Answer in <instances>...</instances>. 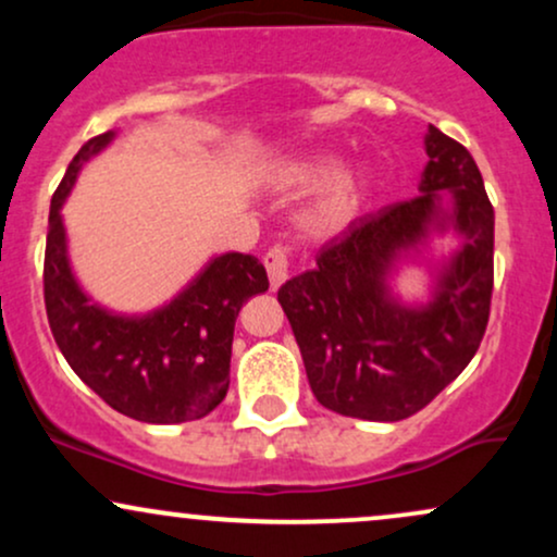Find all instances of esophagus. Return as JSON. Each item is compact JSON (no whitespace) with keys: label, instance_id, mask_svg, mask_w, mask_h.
<instances>
[{"label":"esophagus","instance_id":"obj_1","mask_svg":"<svg viewBox=\"0 0 557 557\" xmlns=\"http://www.w3.org/2000/svg\"><path fill=\"white\" fill-rule=\"evenodd\" d=\"M264 264H267V272H270L272 290H277V287L287 280V248L285 246L270 248V253L264 257Z\"/></svg>","mask_w":557,"mask_h":557}]
</instances>
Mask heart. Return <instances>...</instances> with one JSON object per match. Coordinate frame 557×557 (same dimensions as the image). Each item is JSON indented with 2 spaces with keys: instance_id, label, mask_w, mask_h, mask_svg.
Listing matches in <instances>:
<instances>
[{
  "instance_id": "1",
  "label": "heart",
  "mask_w": 557,
  "mask_h": 557,
  "mask_svg": "<svg viewBox=\"0 0 557 557\" xmlns=\"http://www.w3.org/2000/svg\"><path fill=\"white\" fill-rule=\"evenodd\" d=\"M343 159L330 151H304L267 170V183L285 196L319 190L304 212V230L314 238H335L359 220L372 196L361 170H341Z\"/></svg>"
}]
</instances>
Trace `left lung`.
<instances>
[{
    "mask_svg": "<svg viewBox=\"0 0 557 557\" xmlns=\"http://www.w3.org/2000/svg\"><path fill=\"white\" fill-rule=\"evenodd\" d=\"M424 151L417 198L359 216L322 246L317 270L277 290L311 393L343 417H413L469 367L487 330L495 212L482 172L434 125ZM445 232L459 248L433 265L431 296L406 305L394 274Z\"/></svg>",
    "mask_w": 557,
    "mask_h": 557,
    "instance_id": "left-lung-1",
    "label": "left lung"
}]
</instances>
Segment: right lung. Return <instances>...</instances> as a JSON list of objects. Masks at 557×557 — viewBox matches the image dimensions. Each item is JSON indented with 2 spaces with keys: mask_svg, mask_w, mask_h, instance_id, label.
Wrapping results in <instances>:
<instances>
[{
  "mask_svg": "<svg viewBox=\"0 0 557 557\" xmlns=\"http://www.w3.org/2000/svg\"><path fill=\"white\" fill-rule=\"evenodd\" d=\"M107 131L81 146L52 196L44 300L49 327L73 372L114 411L146 424L207 417L230 387L233 330L240 306L270 287L251 253H222L175 298L146 314H117L83 290L67 253L62 203L83 164L112 144Z\"/></svg>",
  "mask_w": 557,
  "mask_h": 557,
  "instance_id": "obj_1",
  "label": "right lung"
}]
</instances>
